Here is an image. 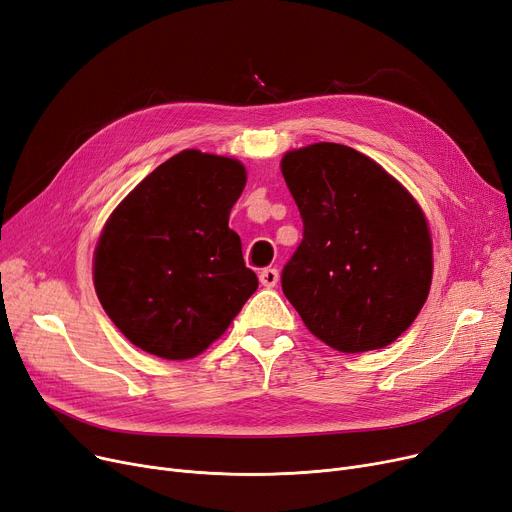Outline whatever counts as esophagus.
Instances as JSON below:
<instances>
[{"label":"esophagus","instance_id":"34e87169","mask_svg":"<svg viewBox=\"0 0 512 512\" xmlns=\"http://www.w3.org/2000/svg\"><path fill=\"white\" fill-rule=\"evenodd\" d=\"M280 280V272L276 270V267H265V270L259 274V282L267 288H274Z\"/></svg>","mask_w":512,"mask_h":512}]
</instances>
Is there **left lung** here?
<instances>
[{"label": "left lung", "instance_id": "8db88e82", "mask_svg": "<svg viewBox=\"0 0 512 512\" xmlns=\"http://www.w3.org/2000/svg\"><path fill=\"white\" fill-rule=\"evenodd\" d=\"M282 174L303 240L282 290L305 326L340 353L384 348L432 286V238L417 201L367 155L336 143L288 151Z\"/></svg>", "mask_w": 512, "mask_h": 512}]
</instances>
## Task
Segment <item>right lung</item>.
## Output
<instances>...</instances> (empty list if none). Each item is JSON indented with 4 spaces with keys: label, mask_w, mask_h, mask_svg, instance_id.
Masks as SVG:
<instances>
[{
    "label": "right lung",
    "mask_w": 512,
    "mask_h": 512,
    "mask_svg": "<svg viewBox=\"0 0 512 512\" xmlns=\"http://www.w3.org/2000/svg\"><path fill=\"white\" fill-rule=\"evenodd\" d=\"M245 184L240 161L186 149L110 215L93 280L101 307L134 346L170 361L197 357L257 290L228 228Z\"/></svg>",
    "instance_id": "1"
}]
</instances>
